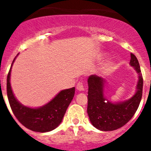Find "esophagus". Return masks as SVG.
Segmentation results:
<instances>
[{"instance_id":"1","label":"esophagus","mask_w":151,"mask_h":151,"mask_svg":"<svg viewBox=\"0 0 151 151\" xmlns=\"http://www.w3.org/2000/svg\"><path fill=\"white\" fill-rule=\"evenodd\" d=\"M76 88L78 91H84L85 90V88H84V85L82 83V82H78L76 85Z\"/></svg>"}]
</instances>
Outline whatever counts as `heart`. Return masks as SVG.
Here are the masks:
<instances>
[{
	"label": "heart",
	"mask_w": 151,
	"mask_h": 151,
	"mask_svg": "<svg viewBox=\"0 0 151 151\" xmlns=\"http://www.w3.org/2000/svg\"><path fill=\"white\" fill-rule=\"evenodd\" d=\"M110 63H109L106 64L104 67H103V69H104V70H105V71H106V70H108V69H109V67H110Z\"/></svg>",
	"instance_id": "1"
}]
</instances>
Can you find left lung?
<instances>
[{
	"mask_svg": "<svg viewBox=\"0 0 151 151\" xmlns=\"http://www.w3.org/2000/svg\"><path fill=\"white\" fill-rule=\"evenodd\" d=\"M130 65L138 74L135 94L128 101L112 103L104 97L105 79L96 75L88 78L87 112L91 124L101 131H113L122 127L134 115L142 97L143 78L137 57L131 54Z\"/></svg>",
	"mask_w": 151,
	"mask_h": 151,
	"instance_id": "obj_1",
	"label": "left lung"
}]
</instances>
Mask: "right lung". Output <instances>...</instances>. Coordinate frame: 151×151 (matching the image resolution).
Returning <instances> with one entry per match:
<instances>
[{
	"mask_svg": "<svg viewBox=\"0 0 151 151\" xmlns=\"http://www.w3.org/2000/svg\"><path fill=\"white\" fill-rule=\"evenodd\" d=\"M12 65L6 78V92L10 107L16 118L25 127L34 132H47L54 130L62 122L68 106L74 97L75 87L61 91L54 99L41 107L31 108L23 106L17 100L10 86Z\"/></svg>",
	"mask_w": 151,
	"mask_h": 151,
	"instance_id": "obj_1",
	"label": "right lung"
}]
</instances>
